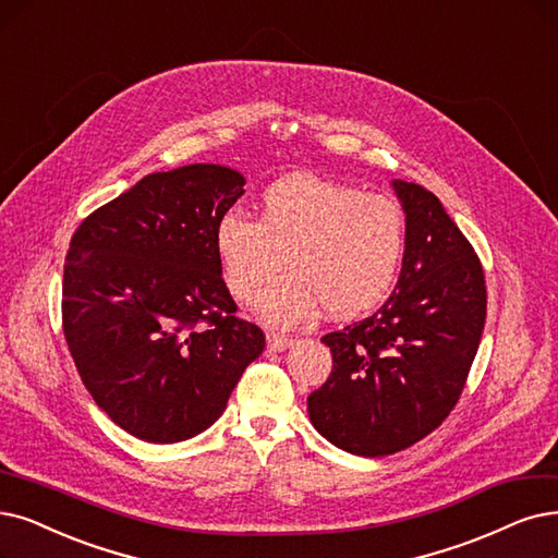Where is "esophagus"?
Returning a JSON list of instances; mask_svg holds the SVG:
<instances>
[{"instance_id": "esophagus-1", "label": "esophagus", "mask_w": 558, "mask_h": 558, "mask_svg": "<svg viewBox=\"0 0 558 558\" xmlns=\"http://www.w3.org/2000/svg\"><path fill=\"white\" fill-rule=\"evenodd\" d=\"M291 345H293V339L283 337V333H275V331L267 333V350H270V352H281V350L291 348Z\"/></svg>"}]
</instances>
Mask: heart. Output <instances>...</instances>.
Masks as SVG:
<instances>
[{
  "label": "heart",
  "mask_w": 558,
  "mask_h": 558,
  "mask_svg": "<svg viewBox=\"0 0 558 558\" xmlns=\"http://www.w3.org/2000/svg\"><path fill=\"white\" fill-rule=\"evenodd\" d=\"M215 254L229 293L258 302V316L293 327L325 314L339 320L368 314L396 283L405 254V217L393 198L293 173L260 196L258 221L227 210L215 225Z\"/></svg>",
  "instance_id": "1"
}]
</instances>
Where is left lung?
<instances>
[{"instance_id": "8db88e82", "label": "left lung", "mask_w": 558, "mask_h": 558, "mask_svg": "<svg viewBox=\"0 0 558 558\" xmlns=\"http://www.w3.org/2000/svg\"><path fill=\"white\" fill-rule=\"evenodd\" d=\"M405 254L389 300L366 320L325 333L333 366L308 396V418L333 447L364 458L403 451L456 408L485 325V277L439 198L393 181Z\"/></svg>"}]
</instances>
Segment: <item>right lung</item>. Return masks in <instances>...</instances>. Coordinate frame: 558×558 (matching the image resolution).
Here are the masks:
<instances>
[{"instance_id":"1","label":"right lung","mask_w":558,"mask_h":558,"mask_svg":"<svg viewBox=\"0 0 558 558\" xmlns=\"http://www.w3.org/2000/svg\"><path fill=\"white\" fill-rule=\"evenodd\" d=\"M244 175L187 165L144 175L88 215L63 265V333L84 387L125 433L173 444L210 428L265 348L235 318L215 225Z\"/></svg>"}]
</instances>
